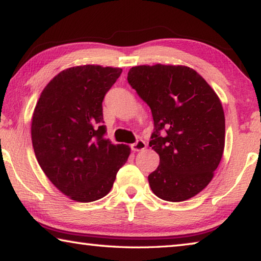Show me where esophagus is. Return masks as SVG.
Here are the masks:
<instances>
[{
    "label": "esophagus",
    "mask_w": 261,
    "mask_h": 261,
    "mask_svg": "<svg viewBox=\"0 0 261 261\" xmlns=\"http://www.w3.org/2000/svg\"><path fill=\"white\" fill-rule=\"evenodd\" d=\"M144 148H146V143H145L143 139H138V140L136 141V143L131 144V149H132V151L138 152V151H143Z\"/></svg>",
    "instance_id": "1"
}]
</instances>
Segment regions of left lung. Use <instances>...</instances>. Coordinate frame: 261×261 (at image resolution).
<instances>
[{"label": "left lung", "instance_id": "1", "mask_svg": "<svg viewBox=\"0 0 261 261\" xmlns=\"http://www.w3.org/2000/svg\"><path fill=\"white\" fill-rule=\"evenodd\" d=\"M127 83L151 108L149 146L160 165L148 175L153 193L178 202L204 190L224 148V113L215 92L199 73L183 65L134 67Z\"/></svg>", "mask_w": 261, "mask_h": 261}]
</instances>
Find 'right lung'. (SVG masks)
<instances>
[{"label":"right lung","mask_w":261,"mask_h":261,"mask_svg":"<svg viewBox=\"0 0 261 261\" xmlns=\"http://www.w3.org/2000/svg\"><path fill=\"white\" fill-rule=\"evenodd\" d=\"M122 69L81 65L60 72L35 106L31 135L41 169L65 196L95 201L113 188L130 147L106 138L102 101Z\"/></svg>","instance_id":"add662e5"}]
</instances>
